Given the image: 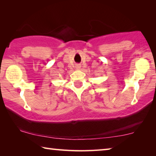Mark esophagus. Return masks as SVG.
Returning <instances> with one entry per match:
<instances>
[{
	"label": "esophagus",
	"instance_id": "obj_1",
	"mask_svg": "<svg viewBox=\"0 0 156 156\" xmlns=\"http://www.w3.org/2000/svg\"><path fill=\"white\" fill-rule=\"evenodd\" d=\"M80 65H76V69H78V70H79V69H80Z\"/></svg>",
	"mask_w": 156,
	"mask_h": 156
}]
</instances>
